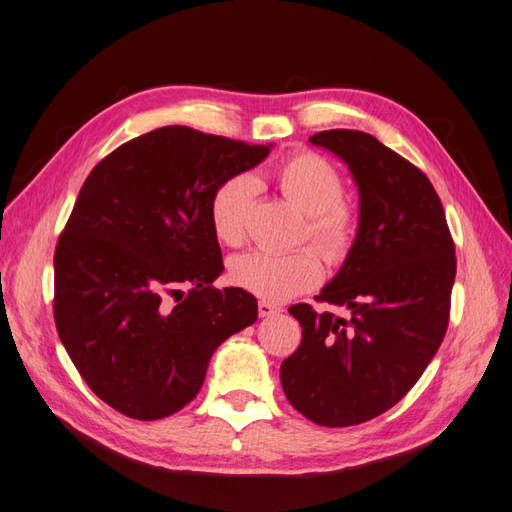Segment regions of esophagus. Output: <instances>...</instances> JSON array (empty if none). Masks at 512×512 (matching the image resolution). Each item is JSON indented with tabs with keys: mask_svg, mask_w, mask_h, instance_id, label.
<instances>
[{
	"mask_svg": "<svg viewBox=\"0 0 512 512\" xmlns=\"http://www.w3.org/2000/svg\"><path fill=\"white\" fill-rule=\"evenodd\" d=\"M257 311H259V317H274V315L281 313L279 306L272 304V302H266V300H261L257 304Z\"/></svg>",
	"mask_w": 512,
	"mask_h": 512,
	"instance_id": "1",
	"label": "esophagus"
}]
</instances>
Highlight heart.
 <instances>
[{"label": "heart", "instance_id": "1", "mask_svg": "<svg viewBox=\"0 0 512 512\" xmlns=\"http://www.w3.org/2000/svg\"><path fill=\"white\" fill-rule=\"evenodd\" d=\"M274 182L281 193L309 214L306 238H311L328 264L343 266L356 251L360 214L343 197V178L328 158L311 150H298L274 167ZM257 184L248 173H231L216 184L208 203V216L216 240L242 246L248 236ZM324 276V259L313 246L291 253L253 251L229 261L231 283L261 300L283 302L313 289Z\"/></svg>", "mask_w": 512, "mask_h": 512}]
</instances>
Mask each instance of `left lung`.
Returning a JSON list of instances; mask_svg holds the SVG:
<instances>
[{
    "label": "left lung",
    "instance_id": "8db88e82",
    "mask_svg": "<svg viewBox=\"0 0 512 512\" xmlns=\"http://www.w3.org/2000/svg\"><path fill=\"white\" fill-rule=\"evenodd\" d=\"M311 143L341 156L360 191V238L315 296L347 317L289 306L302 326L281 364L285 397L321 427H352L397 405L440 349L457 274L455 242L433 184L362 130H321Z\"/></svg>",
    "mask_w": 512,
    "mask_h": 512
}]
</instances>
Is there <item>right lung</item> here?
Returning a JSON list of instances; mask_svg holds the SVG:
<instances>
[{"label":"right lung","instance_id":"add662e5","mask_svg":"<svg viewBox=\"0 0 512 512\" xmlns=\"http://www.w3.org/2000/svg\"><path fill=\"white\" fill-rule=\"evenodd\" d=\"M268 145L165 126L130 139L87 175L55 246L53 317L98 399L135 420L180 412L214 349L255 324L257 300L216 289V184Z\"/></svg>","mask_w":512,"mask_h":512}]
</instances>
